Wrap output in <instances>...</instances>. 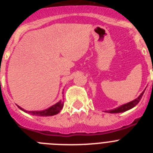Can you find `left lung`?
Returning <instances> with one entry per match:
<instances>
[{"instance_id":"obj_1","label":"left lung","mask_w":153,"mask_h":153,"mask_svg":"<svg viewBox=\"0 0 153 153\" xmlns=\"http://www.w3.org/2000/svg\"><path fill=\"white\" fill-rule=\"evenodd\" d=\"M144 92H145V90H144V91H143L141 94H140V97H138V98H136V100H134L133 101H131V102H128V103L124 104V105H123V106H120V107L116 108V109H112V110H109V111H107V112L108 113H123V112L127 111V110H129V109H132V108H133L134 106H136V105L139 103V102H140V100L142 99V97H143Z\"/></svg>"}]
</instances>
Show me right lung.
Here are the masks:
<instances>
[{"label":"right lung","mask_w":153,"mask_h":153,"mask_svg":"<svg viewBox=\"0 0 153 153\" xmlns=\"http://www.w3.org/2000/svg\"><path fill=\"white\" fill-rule=\"evenodd\" d=\"M19 108L21 109H22L23 111L26 112V113H30L32 115H36V116H40V117H47V116H53V115L57 114L58 113H60V110L62 109L63 106V101H59L57 103H56L55 105L52 106L51 107L48 108V109H45V110H43V111H26L23 109L22 108H21L19 106Z\"/></svg>","instance_id":"obj_1"}]
</instances>
